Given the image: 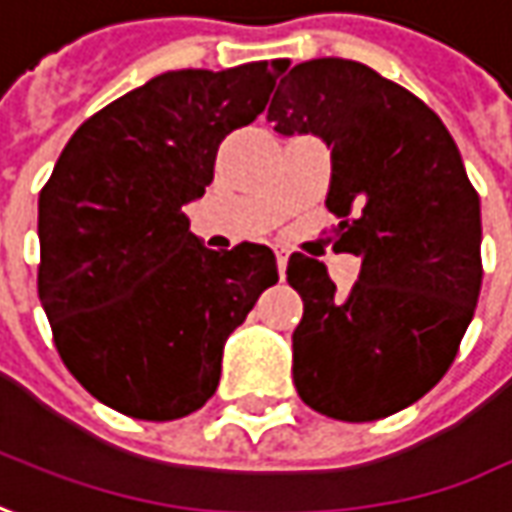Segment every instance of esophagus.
<instances>
[{
  "mask_svg": "<svg viewBox=\"0 0 512 512\" xmlns=\"http://www.w3.org/2000/svg\"><path fill=\"white\" fill-rule=\"evenodd\" d=\"M286 263H289V255L286 252H277V272H280V277L286 274Z\"/></svg>",
  "mask_w": 512,
  "mask_h": 512,
  "instance_id": "1",
  "label": "esophagus"
}]
</instances>
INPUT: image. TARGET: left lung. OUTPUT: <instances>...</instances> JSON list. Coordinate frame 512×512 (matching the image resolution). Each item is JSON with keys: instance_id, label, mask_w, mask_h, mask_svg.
I'll list each match as a JSON object with an SVG mask.
<instances>
[{"instance_id": "8db88e82", "label": "left lung", "mask_w": 512, "mask_h": 512, "mask_svg": "<svg viewBox=\"0 0 512 512\" xmlns=\"http://www.w3.org/2000/svg\"><path fill=\"white\" fill-rule=\"evenodd\" d=\"M266 118L331 150L337 249L362 260L337 294L320 260L289 257L294 388L331 419L397 414L445 377L482 289V209L459 147L425 101L348 59L291 67Z\"/></svg>"}]
</instances>
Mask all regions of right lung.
Masks as SVG:
<instances>
[{"label": "right lung", "instance_id": "add662e5", "mask_svg": "<svg viewBox=\"0 0 512 512\" xmlns=\"http://www.w3.org/2000/svg\"><path fill=\"white\" fill-rule=\"evenodd\" d=\"M286 64L155 76L81 124L39 195V300L59 357L118 414L198 411L218 391L229 334L277 283L269 246L212 252L184 206Z\"/></svg>", "mask_w": 512, "mask_h": 512}]
</instances>
